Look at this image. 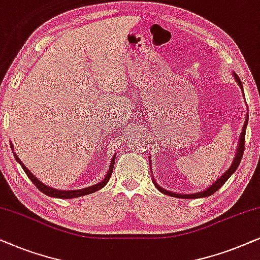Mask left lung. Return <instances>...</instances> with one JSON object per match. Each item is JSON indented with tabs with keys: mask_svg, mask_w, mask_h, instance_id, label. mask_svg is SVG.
<instances>
[{
	"mask_svg": "<svg viewBox=\"0 0 260 260\" xmlns=\"http://www.w3.org/2000/svg\"><path fill=\"white\" fill-rule=\"evenodd\" d=\"M233 76H234V79L237 81V83L240 86L241 91H243V96L245 99V95H244V89H243V84H241L240 82V78L238 77V75L233 72ZM246 102V101H245ZM247 122H248V113L246 114V119H245V123L243 126V132L240 133V137H239V144H238V147H237V153L234 155V159H233V162H232V165L230 166V169L224 172L222 176H220L219 178L216 179L215 182L213 183L212 185L208 186L206 190H203V191H200V192H195V193H178V192H174V191H169V190H166L164 188H161L160 185H158V183L154 181L153 178V175H152V181H153V184L155 185V188H157L159 191L164 193V195H168V196H172V197H178V199H201V197H208L210 195H213L214 192H216L217 190H219L221 186H222L224 183L227 182V179L231 177L232 175L234 174L235 170L238 169L239 164H240L241 161V158H243V154H244V148H245V133H246V127H247ZM148 164L151 165V157H150V160H148Z\"/></svg>",
	"mask_w": 260,
	"mask_h": 260,
	"instance_id": "1",
	"label": "left lung"
}]
</instances>
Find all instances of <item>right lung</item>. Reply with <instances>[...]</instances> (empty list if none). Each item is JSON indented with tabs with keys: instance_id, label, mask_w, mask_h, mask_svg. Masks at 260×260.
Here are the masks:
<instances>
[{
	"instance_id": "right-lung-1",
	"label": "right lung",
	"mask_w": 260,
	"mask_h": 260,
	"mask_svg": "<svg viewBox=\"0 0 260 260\" xmlns=\"http://www.w3.org/2000/svg\"><path fill=\"white\" fill-rule=\"evenodd\" d=\"M10 147H12V151H14L13 148V144L10 143ZM14 157H15L16 161L19 162L20 165H21V168L23 169V171L26 172V175L28 176V178L30 179L34 183V185L37 186L38 189L40 190L41 192H44L45 195L47 196H51V197H55V199H76V197H79V196H84V195H89V193H92L95 191H98V190L102 189L103 186H105L107 183H108L110 176H112V172H113V168H114V162H115V157H116V153L113 155L112 160H110V165H109V169L108 171H107L106 174V177L102 179L101 182H99L98 184H94L91 186H88V188H83V189H78V190H58V189H54V188H51V186H48L46 184H44L43 182H40L39 179H38L36 176H34L32 172H30L28 169L26 168L25 165H23V162L20 160V158L17 157L15 152H14Z\"/></svg>"
}]
</instances>
